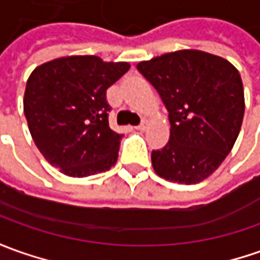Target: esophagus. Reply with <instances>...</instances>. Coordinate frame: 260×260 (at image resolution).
<instances>
[{"label":"esophagus","instance_id":"esophagus-1","mask_svg":"<svg viewBox=\"0 0 260 260\" xmlns=\"http://www.w3.org/2000/svg\"><path fill=\"white\" fill-rule=\"evenodd\" d=\"M148 126H149V122H148V121H144V122L141 123V125H138L137 129L138 131H146L148 129Z\"/></svg>","mask_w":260,"mask_h":260}]
</instances>
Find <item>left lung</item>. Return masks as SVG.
<instances>
[{
  "instance_id": "1",
  "label": "left lung",
  "mask_w": 260,
  "mask_h": 260,
  "mask_svg": "<svg viewBox=\"0 0 260 260\" xmlns=\"http://www.w3.org/2000/svg\"><path fill=\"white\" fill-rule=\"evenodd\" d=\"M137 70L169 112L171 135L160 151H152L153 171L176 183L202 182L220 167L239 135L245 112L239 71L199 49L141 61Z\"/></svg>"
}]
</instances>
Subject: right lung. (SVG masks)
<instances>
[{"label":"right lung","instance_id":"1","mask_svg":"<svg viewBox=\"0 0 260 260\" xmlns=\"http://www.w3.org/2000/svg\"><path fill=\"white\" fill-rule=\"evenodd\" d=\"M129 68L71 55L31 72L24 92L28 129L42 156L63 175L86 178L116 164L122 134L109 128L107 89Z\"/></svg>","mask_w":260,"mask_h":260}]
</instances>
